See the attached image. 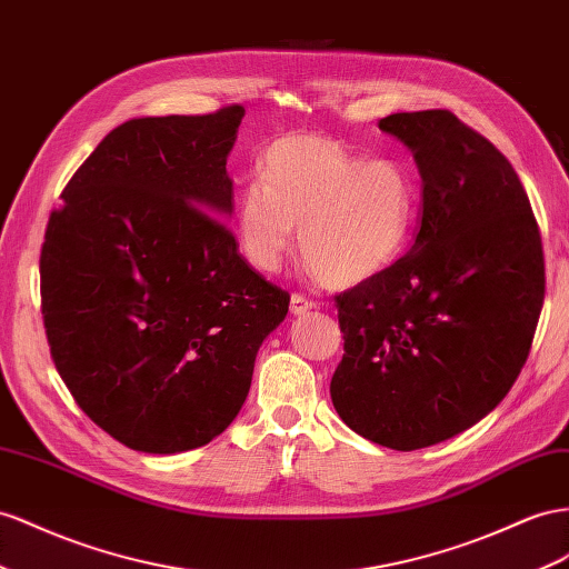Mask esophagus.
<instances>
[{"instance_id":"esophagus-1","label":"esophagus","mask_w":569,"mask_h":569,"mask_svg":"<svg viewBox=\"0 0 569 569\" xmlns=\"http://www.w3.org/2000/svg\"><path fill=\"white\" fill-rule=\"evenodd\" d=\"M289 309H291V313H295V316H303V313H309L311 309H316V303L306 299L303 295H291Z\"/></svg>"}]
</instances>
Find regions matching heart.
Masks as SVG:
<instances>
[{"label":"heart","mask_w":569,"mask_h":569,"mask_svg":"<svg viewBox=\"0 0 569 569\" xmlns=\"http://www.w3.org/2000/svg\"><path fill=\"white\" fill-rule=\"evenodd\" d=\"M419 183L402 158L351 156L316 133H287L258 162L237 203L239 249L263 272L280 270L299 224V251L328 287L386 272L407 249Z\"/></svg>","instance_id":"heart-1"}]
</instances>
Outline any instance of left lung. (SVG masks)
<instances>
[{
  "label": "left lung",
  "mask_w": 569,
  "mask_h": 569,
  "mask_svg": "<svg viewBox=\"0 0 569 569\" xmlns=\"http://www.w3.org/2000/svg\"><path fill=\"white\" fill-rule=\"evenodd\" d=\"M421 174L413 247L337 297L345 357L330 382L351 431L419 450L479 423L527 363L546 295L541 232L502 152L448 110L378 121Z\"/></svg>",
  "instance_id": "obj_1"
}]
</instances>
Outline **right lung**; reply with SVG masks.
<instances>
[{
    "label": "right lung",
    "instance_id": "add662e5",
    "mask_svg": "<svg viewBox=\"0 0 569 569\" xmlns=\"http://www.w3.org/2000/svg\"><path fill=\"white\" fill-rule=\"evenodd\" d=\"M243 107L129 119L61 191L40 253L50 355L90 419L138 452L234 421L289 295L243 260L227 156Z\"/></svg>",
    "mask_w": 569,
    "mask_h": 569
}]
</instances>
